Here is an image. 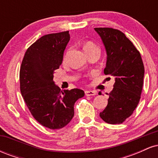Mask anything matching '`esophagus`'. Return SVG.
Segmentation results:
<instances>
[{"label": "esophagus", "mask_w": 158, "mask_h": 158, "mask_svg": "<svg viewBox=\"0 0 158 158\" xmlns=\"http://www.w3.org/2000/svg\"><path fill=\"white\" fill-rule=\"evenodd\" d=\"M85 96H87V97H90V96L96 95L95 92L92 91V90H86V91H85Z\"/></svg>", "instance_id": "1"}]
</instances>
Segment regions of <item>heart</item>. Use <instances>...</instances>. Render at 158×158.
<instances>
[{"instance_id":"obj_1","label":"heart","mask_w":158,"mask_h":158,"mask_svg":"<svg viewBox=\"0 0 158 158\" xmlns=\"http://www.w3.org/2000/svg\"><path fill=\"white\" fill-rule=\"evenodd\" d=\"M84 50L87 54L94 51L99 52V47H98L95 43H94L93 41H90L85 42V44H84Z\"/></svg>"}]
</instances>
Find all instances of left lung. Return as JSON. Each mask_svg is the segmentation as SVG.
Listing matches in <instances>:
<instances>
[{
    "instance_id": "1",
    "label": "left lung",
    "mask_w": 158,
    "mask_h": 158,
    "mask_svg": "<svg viewBox=\"0 0 158 158\" xmlns=\"http://www.w3.org/2000/svg\"><path fill=\"white\" fill-rule=\"evenodd\" d=\"M94 30L106 50L104 73L115 78L113 90L108 94V105L99 116L107 123L120 124L133 114L139 102L144 65L139 52L123 32L109 27Z\"/></svg>"
}]
</instances>
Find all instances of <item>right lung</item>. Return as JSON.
<instances>
[{
    "label": "right lung",
    "instance_id": "right-lung-1",
    "mask_svg": "<svg viewBox=\"0 0 158 158\" xmlns=\"http://www.w3.org/2000/svg\"><path fill=\"white\" fill-rule=\"evenodd\" d=\"M70 41L69 31L45 35L27 50L20 68V89L32 117L43 126L59 129L74 116V104L84 97L82 90H61L54 84Z\"/></svg>",
    "mask_w": 158,
    "mask_h": 158
}]
</instances>
